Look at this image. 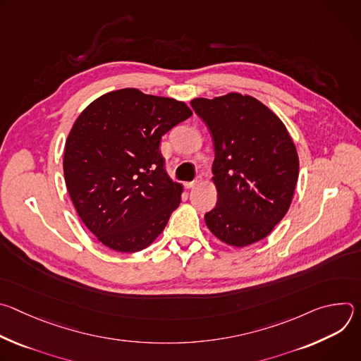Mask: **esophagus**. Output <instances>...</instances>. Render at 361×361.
I'll list each match as a JSON object with an SVG mask.
<instances>
[{"label": "esophagus", "instance_id": "esophagus-1", "mask_svg": "<svg viewBox=\"0 0 361 361\" xmlns=\"http://www.w3.org/2000/svg\"><path fill=\"white\" fill-rule=\"evenodd\" d=\"M200 184V178H195L194 181H188V183H185V187L187 188H194L195 185H198Z\"/></svg>", "mask_w": 361, "mask_h": 361}]
</instances>
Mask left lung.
Here are the masks:
<instances>
[{
	"label": "left lung",
	"instance_id": "obj_1",
	"mask_svg": "<svg viewBox=\"0 0 361 361\" xmlns=\"http://www.w3.org/2000/svg\"><path fill=\"white\" fill-rule=\"evenodd\" d=\"M191 107L207 124L216 151L212 181L219 200L205 224L233 247L266 238L288 212L298 178V154L284 123L240 92L194 98Z\"/></svg>",
	"mask_w": 361,
	"mask_h": 361
}]
</instances>
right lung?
Here are the masks:
<instances>
[{
  "label": "right lung",
  "mask_w": 361,
  "mask_h": 361,
  "mask_svg": "<svg viewBox=\"0 0 361 361\" xmlns=\"http://www.w3.org/2000/svg\"><path fill=\"white\" fill-rule=\"evenodd\" d=\"M192 116L183 101L123 88L94 99L64 148V178L84 226L120 252L147 248L178 207L183 185L164 169L160 140Z\"/></svg>",
  "instance_id": "add662e5"
}]
</instances>
